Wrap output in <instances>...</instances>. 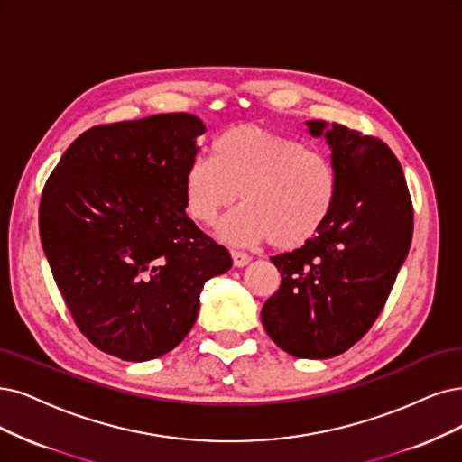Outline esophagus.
Here are the masks:
<instances>
[{"instance_id": "34e87169", "label": "esophagus", "mask_w": 462, "mask_h": 462, "mask_svg": "<svg viewBox=\"0 0 462 462\" xmlns=\"http://www.w3.org/2000/svg\"><path fill=\"white\" fill-rule=\"evenodd\" d=\"M232 259H234V266H237V268H242V266H247L249 263H251V257L247 253H244V251H237V249H234L232 251Z\"/></svg>"}]
</instances>
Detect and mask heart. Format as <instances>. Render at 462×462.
Returning a JSON list of instances; mask_svg holds the SVG:
<instances>
[{
	"label": "heart",
	"instance_id": "b5f03b06",
	"mask_svg": "<svg viewBox=\"0 0 462 462\" xmlns=\"http://www.w3.org/2000/svg\"><path fill=\"white\" fill-rule=\"evenodd\" d=\"M186 208L203 225L242 196L244 205L220 222L228 242H268L295 249L329 220L337 201V173L326 153L304 148L257 124L226 129L213 143V160L198 156L184 171Z\"/></svg>",
	"mask_w": 462,
	"mask_h": 462
}]
</instances>
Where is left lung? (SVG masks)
Instances as JSON below:
<instances>
[{"instance_id":"left-lung-1","label":"left lung","mask_w":462,"mask_h":462,"mask_svg":"<svg viewBox=\"0 0 462 462\" xmlns=\"http://www.w3.org/2000/svg\"><path fill=\"white\" fill-rule=\"evenodd\" d=\"M331 148L337 201L323 228L270 261L282 285L263 306V326L295 357L346 352L379 318L413 237V205L402 165L374 136L319 119L306 122Z\"/></svg>"}]
</instances>
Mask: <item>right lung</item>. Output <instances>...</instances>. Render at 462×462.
I'll list each match as a JSON object with an SVG mask.
<instances>
[{
  "instance_id": "obj_1",
  "label": "right lung",
  "mask_w": 462,
  "mask_h": 462,
  "mask_svg": "<svg viewBox=\"0 0 462 462\" xmlns=\"http://www.w3.org/2000/svg\"><path fill=\"white\" fill-rule=\"evenodd\" d=\"M205 133L156 114L81 133L47 179L40 236L76 326L106 354L146 362L190 333L199 293L232 257L186 215L184 171Z\"/></svg>"
}]
</instances>
